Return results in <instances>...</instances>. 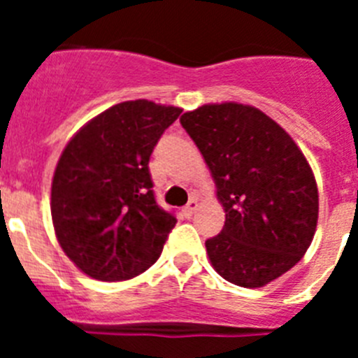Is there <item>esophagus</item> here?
<instances>
[{"label": "esophagus", "mask_w": 358, "mask_h": 358, "mask_svg": "<svg viewBox=\"0 0 358 358\" xmlns=\"http://www.w3.org/2000/svg\"><path fill=\"white\" fill-rule=\"evenodd\" d=\"M197 201L195 199H189V202L186 204L185 208H182V213H185V217H192V215L195 213V210H197Z\"/></svg>", "instance_id": "esophagus-1"}]
</instances>
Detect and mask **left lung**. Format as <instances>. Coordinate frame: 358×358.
Returning a JSON list of instances; mask_svg holds the SVG:
<instances>
[{
	"label": "left lung",
	"mask_w": 358,
	"mask_h": 358,
	"mask_svg": "<svg viewBox=\"0 0 358 358\" xmlns=\"http://www.w3.org/2000/svg\"><path fill=\"white\" fill-rule=\"evenodd\" d=\"M201 150L226 211L206 240L224 280L258 289L301 260L317 226L319 195L303 152L283 129L251 106H202L181 116Z\"/></svg>",
	"instance_id": "obj_1"
}]
</instances>
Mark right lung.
I'll use <instances>...</instances> for the list:
<instances>
[{"instance_id":"obj_1","label":"right lung","mask_w":358,"mask_h":358,"mask_svg":"<svg viewBox=\"0 0 358 358\" xmlns=\"http://www.w3.org/2000/svg\"><path fill=\"white\" fill-rule=\"evenodd\" d=\"M179 107L122 102L66 145L52 182V220L62 251L100 281L131 280L159 258L173 213L157 206L148 161Z\"/></svg>"}]
</instances>
